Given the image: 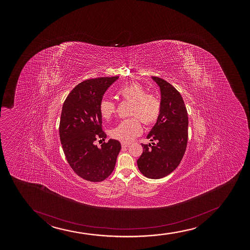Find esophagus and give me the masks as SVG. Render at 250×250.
Here are the masks:
<instances>
[{
  "mask_svg": "<svg viewBox=\"0 0 250 250\" xmlns=\"http://www.w3.org/2000/svg\"><path fill=\"white\" fill-rule=\"evenodd\" d=\"M121 145H122V146L123 147H126V146H128L130 145L129 143H125V142H122L121 143Z\"/></svg>",
  "mask_w": 250,
  "mask_h": 250,
  "instance_id": "obj_1",
  "label": "esophagus"
}]
</instances>
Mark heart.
<instances>
[{"label": "heart", "instance_id": "b5f03b06", "mask_svg": "<svg viewBox=\"0 0 250 250\" xmlns=\"http://www.w3.org/2000/svg\"><path fill=\"white\" fill-rule=\"evenodd\" d=\"M119 98L132 103L130 116H134L122 121L118 126L111 130L112 138L122 142H131L142 132L141 122L144 125L154 124L160 113L161 104L156 95L147 93L140 84L132 83L121 87L118 91ZM99 110L104 119L112 118L116 111V106L112 101L103 100Z\"/></svg>", "mask_w": 250, "mask_h": 250}]
</instances>
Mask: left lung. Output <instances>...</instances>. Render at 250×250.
Returning a JSON list of instances; mask_svg holds the SVG:
<instances>
[{"instance_id":"left-lung-1","label":"left lung","mask_w":250,"mask_h":250,"mask_svg":"<svg viewBox=\"0 0 250 250\" xmlns=\"http://www.w3.org/2000/svg\"><path fill=\"white\" fill-rule=\"evenodd\" d=\"M161 92L158 120L146 136L156 144H142L144 152L137 161L145 177L159 179L178 167L186 151L188 118L181 94L167 81L152 77Z\"/></svg>"}]
</instances>
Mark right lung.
<instances>
[{
    "label": "right lung",
    "instance_id": "1",
    "mask_svg": "<svg viewBox=\"0 0 250 250\" xmlns=\"http://www.w3.org/2000/svg\"><path fill=\"white\" fill-rule=\"evenodd\" d=\"M119 77L87 79L75 86L64 102L59 134L69 165L86 181L102 182L114 169L121 144L110 139L101 147L98 138L105 139L99 105L104 93Z\"/></svg>",
    "mask_w": 250,
    "mask_h": 250
}]
</instances>
